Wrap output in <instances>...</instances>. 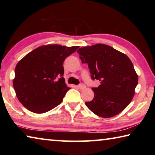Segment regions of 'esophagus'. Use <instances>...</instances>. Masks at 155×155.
I'll list each match as a JSON object with an SVG mask.
<instances>
[{"mask_svg":"<svg viewBox=\"0 0 155 155\" xmlns=\"http://www.w3.org/2000/svg\"><path fill=\"white\" fill-rule=\"evenodd\" d=\"M78 87H79L80 89H81V90H83V89L85 88V84H83V83H81V84H79V85H78Z\"/></svg>","mask_w":155,"mask_h":155,"instance_id":"34e87169","label":"esophagus"}]
</instances>
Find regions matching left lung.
I'll list each match as a JSON object with an SVG mask.
<instances>
[{
    "mask_svg": "<svg viewBox=\"0 0 155 155\" xmlns=\"http://www.w3.org/2000/svg\"><path fill=\"white\" fill-rule=\"evenodd\" d=\"M80 59L88 64L91 78L101 82L93 87L92 101L85 104L94 114L111 117L120 114L132 101L138 76L125 54L103 44L78 49Z\"/></svg>",
    "mask_w": 155,
    "mask_h": 155,
    "instance_id": "left-lung-1",
    "label": "left lung"
}]
</instances>
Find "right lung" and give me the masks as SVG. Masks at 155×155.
Returning <instances> with one entry per match:
<instances>
[{
	"label": "right lung",
	"mask_w": 155,
	"mask_h": 155,
	"mask_svg": "<svg viewBox=\"0 0 155 155\" xmlns=\"http://www.w3.org/2000/svg\"><path fill=\"white\" fill-rule=\"evenodd\" d=\"M78 46L51 44L38 47L18 63L13 85L18 100L35 114H44L61 103L69 90L63 63Z\"/></svg>",
	"instance_id": "add662e5"
}]
</instances>
